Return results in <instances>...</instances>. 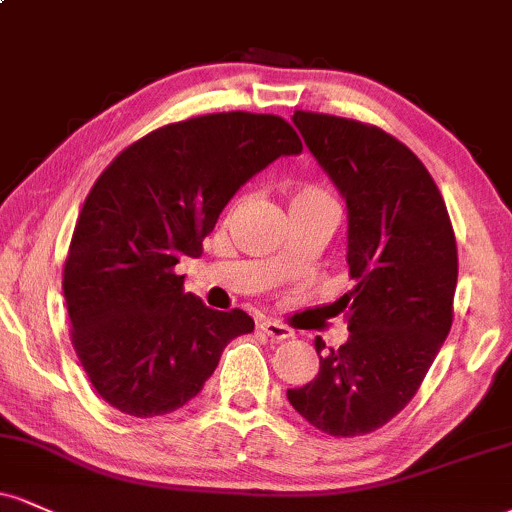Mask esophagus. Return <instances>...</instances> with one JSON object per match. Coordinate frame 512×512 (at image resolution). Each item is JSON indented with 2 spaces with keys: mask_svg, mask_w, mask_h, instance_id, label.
I'll use <instances>...</instances> for the list:
<instances>
[{
  "mask_svg": "<svg viewBox=\"0 0 512 512\" xmlns=\"http://www.w3.org/2000/svg\"><path fill=\"white\" fill-rule=\"evenodd\" d=\"M257 329H260L264 336L274 338V341H286V338L293 336L291 326L279 324V322H272V319H264V322L257 324Z\"/></svg>",
  "mask_w": 512,
  "mask_h": 512,
  "instance_id": "obj_1",
  "label": "esophagus"
}]
</instances>
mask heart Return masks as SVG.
Masks as SVG:
<instances>
[{
  "label": "heart",
  "instance_id": "1",
  "mask_svg": "<svg viewBox=\"0 0 512 512\" xmlns=\"http://www.w3.org/2000/svg\"><path fill=\"white\" fill-rule=\"evenodd\" d=\"M326 197L322 190H315V188H300L293 193V200L291 205H298V202H312V200H322Z\"/></svg>",
  "mask_w": 512,
  "mask_h": 512
}]
</instances>
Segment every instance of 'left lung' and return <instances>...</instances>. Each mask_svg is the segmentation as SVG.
Listing matches in <instances>:
<instances>
[{
	"label": "left lung",
	"mask_w": 512,
	"mask_h": 512,
	"mask_svg": "<svg viewBox=\"0 0 512 512\" xmlns=\"http://www.w3.org/2000/svg\"><path fill=\"white\" fill-rule=\"evenodd\" d=\"M293 123L348 209L343 295L348 341L324 350L319 374L288 400L312 427L360 436L384 427L420 389L453 324L458 248L434 178L377 126L295 112Z\"/></svg>",
	"instance_id": "obj_1"
}]
</instances>
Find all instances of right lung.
Returning a JSON list of instances; mask_svg holds the SVG:
<instances>
[{
    "instance_id": "right-lung-1",
    "label": "right lung",
    "mask_w": 512,
    "mask_h": 512,
    "mask_svg": "<svg viewBox=\"0 0 512 512\" xmlns=\"http://www.w3.org/2000/svg\"><path fill=\"white\" fill-rule=\"evenodd\" d=\"M300 152L281 116L221 112L157 128L102 171L73 231L64 295L80 365L112 408H183L226 343L255 329L243 310H212L183 291L174 267L200 255L240 186Z\"/></svg>"
}]
</instances>
